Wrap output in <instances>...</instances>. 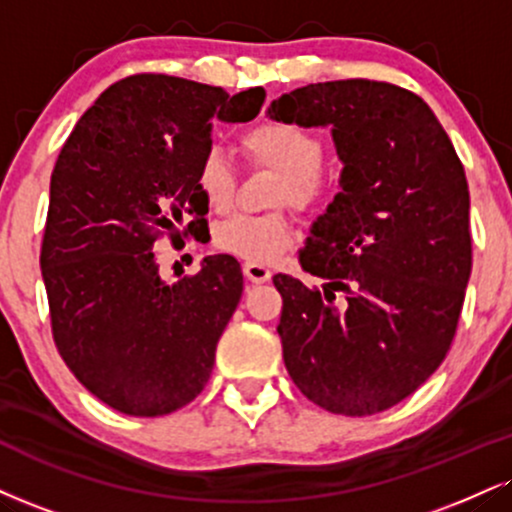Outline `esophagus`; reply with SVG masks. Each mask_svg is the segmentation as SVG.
Instances as JSON below:
<instances>
[{
    "label": "esophagus",
    "instance_id": "1",
    "mask_svg": "<svg viewBox=\"0 0 512 512\" xmlns=\"http://www.w3.org/2000/svg\"><path fill=\"white\" fill-rule=\"evenodd\" d=\"M243 274H245V279L252 283H264V281L272 279V269H269L267 264H260V262H245Z\"/></svg>",
    "mask_w": 512,
    "mask_h": 512
}]
</instances>
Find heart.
<instances>
[{
    "instance_id": "obj_1",
    "label": "heart",
    "mask_w": 512,
    "mask_h": 512,
    "mask_svg": "<svg viewBox=\"0 0 512 512\" xmlns=\"http://www.w3.org/2000/svg\"><path fill=\"white\" fill-rule=\"evenodd\" d=\"M250 162L279 171L281 186L276 205L310 209L329 197L331 181L324 174V143L310 128L295 121H262L240 138ZM197 190L214 212L229 209L236 174L219 150H209L197 166ZM295 240L291 219L283 212L233 214L214 229V245L245 262H272Z\"/></svg>"
}]
</instances>
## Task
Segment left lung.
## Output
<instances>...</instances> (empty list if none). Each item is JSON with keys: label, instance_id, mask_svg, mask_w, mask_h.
Listing matches in <instances>:
<instances>
[{"label": "left lung", "instance_id": "left-lung-1", "mask_svg": "<svg viewBox=\"0 0 512 512\" xmlns=\"http://www.w3.org/2000/svg\"><path fill=\"white\" fill-rule=\"evenodd\" d=\"M269 116L331 126L343 162V190L300 252L324 291L274 276L283 362L319 408L389 410L439 369L458 329L472 272L463 162L427 102L384 80L305 85Z\"/></svg>", "mask_w": 512, "mask_h": 512}]
</instances>
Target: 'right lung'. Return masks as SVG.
Listing matches in <instances>:
<instances>
[{"instance_id": "right-lung-1", "label": "right lung", "mask_w": 512, "mask_h": 512, "mask_svg": "<svg viewBox=\"0 0 512 512\" xmlns=\"http://www.w3.org/2000/svg\"><path fill=\"white\" fill-rule=\"evenodd\" d=\"M262 88L229 97L195 80L135 73L80 116L54 164L40 267L52 336L73 377L109 408L169 415L205 389L243 293L231 255L176 283L157 248L207 229L197 166L212 121H250Z\"/></svg>"}]
</instances>
